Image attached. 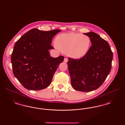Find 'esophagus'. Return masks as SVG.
<instances>
[{"label":"esophagus","instance_id":"esophagus-1","mask_svg":"<svg viewBox=\"0 0 125 125\" xmlns=\"http://www.w3.org/2000/svg\"><path fill=\"white\" fill-rule=\"evenodd\" d=\"M67 61H68L67 59L66 58H65L64 60V62H67Z\"/></svg>","mask_w":125,"mask_h":125}]
</instances>
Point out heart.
I'll use <instances>...</instances> for the list:
<instances>
[{
	"mask_svg": "<svg viewBox=\"0 0 125 125\" xmlns=\"http://www.w3.org/2000/svg\"><path fill=\"white\" fill-rule=\"evenodd\" d=\"M57 48L66 52L68 57L78 59L85 56L89 51L91 40L89 36L78 33H63L55 39Z\"/></svg>",
	"mask_w": 125,
	"mask_h": 125,
	"instance_id": "obj_1",
	"label": "heart"
}]
</instances>
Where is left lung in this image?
<instances>
[{"label":"left lung","mask_w":125,"mask_h":125,"mask_svg":"<svg viewBox=\"0 0 125 125\" xmlns=\"http://www.w3.org/2000/svg\"><path fill=\"white\" fill-rule=\"evenodd\" d=\"M84 34L91 40L88 52L79 60L69 58L67 65L73 88L90 92L98 89L105 80L111 70L113 53L108 42L96 33Z\"/></svg>","instance_id":"8db88e82"}]
</instances>
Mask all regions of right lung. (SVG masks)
Listing matches in <instances>:
<instances>
[{"label":"right lung","mask_w":125,"mask_h":125,"mask_svg":"<svg viewBox=\"0 0 125 125\" xmlns=\"http://www.w3.org/2000/svg\"><path fill=\"white\" fill-rule=\"evenodd\" d=\"M60 30H30L16 42L11 55L14 76L25 88L39 90L51 83L55 72L64 58L51 57L52 38Z\"/></svg>","instance_id":"add662e5"}]
</instances>
